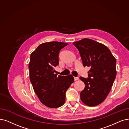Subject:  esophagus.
<instances>
[{"label": "esophagus", "mask_w": 129, "mask_h": 129, "mask_svg": "<svg viewBox=\"0 0 129 129\" xmlns=\"http://www.w3.org/2000/svg\"><path fill=\"white\" fill-rule=\"evenodd\" d=\"M78 79H79V78H78V77H74V80H75V81H76V80H78Z\"/></svg>", "instance_id": "obj_1"}]
</instances>
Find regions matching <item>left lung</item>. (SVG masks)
Masks as SVG:
<instances>
[{
	"instance_id": "1",
	"label": "left lung",
	"mask_w": 129,
	"mask_h": 129,
	"mask_svg": "<svg viewBox=\"0 0 129 129\" xmlns=\"http://www.w3.org/2000/svg\"><path fill=\"white\" fill-rule=\"evenodd\" d=\"M73 44L79 51L84 67L90 68L88 78L80 77L85 85L80 99L87 106L99 105L109 94L116 78V59L107 47L92 40L84 39Z\"/></svg>"
}]
</instances>
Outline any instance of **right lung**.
Segmentation results:
<instances>
[{
  "label": "right lung",
  "mask_w": 129,
  "mask_h": 129,
  "mask_svg": "<svg viewBox=\"0 0 129 129\" xmlns=\"http://www.w3.org/2000/svg\"><path fill=\"white\" fill-rule=\"evenodd\" d=\"M68 43L56 41L40 44L30 56L29 78L41 102L50 108L62 106L66 92L73 83L71 75L57 76L54 68L59 64L60 51Z\"/></svg>",
  "instance_id": "obj_1"
}]
</instances>
